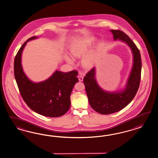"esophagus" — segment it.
<instances>
[{
    "instance_id": "1",
    "label": "esophagus",
    "mask_w": 158,
    "mask_h": 158,
    "mask_svg": "<svg viewBox=\"0 0 158 158\" xmlns=\"http://www.w3.org/2000/svg\"><path fill=\"white\" fill-rule=\"evenodd\" d=\"M77 78H78V79H79V81H83V77L81 76V75H78V76H77Z\"/></svg>"
}]
</instances>
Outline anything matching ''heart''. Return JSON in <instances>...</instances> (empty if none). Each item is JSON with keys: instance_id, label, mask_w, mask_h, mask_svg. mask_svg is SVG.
<instances>
[{"instance_id": "heart-1", "label": "heart", "mask_w": 158, "mask_h": 158, "mask_svg": "<svg viewBox=\"0 0 158 158\" xmlns=\"http://www.w3.org/2000/svg\"><path fill=\"white\" fill-rule=\"evenodd\" d=\"M93 41L94 39H85L79 41L70 48L69 51L71 55L76 58H81L83 57L89 50ZM65 59L69 64H73L74 63L73 59L71 57L65 56ZM94 62L95 56L92 52L86 54L81 60L82 66L87 69L92 68L94 65Z\"/></svg>"}]
</instances>
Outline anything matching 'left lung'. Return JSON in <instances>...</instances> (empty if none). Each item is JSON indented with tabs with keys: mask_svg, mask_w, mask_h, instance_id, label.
I'll list each match as a JSON object with an SVG mask.
<instances>
[{
	"mask_svg": "<svg viewBox=\"0 0 158 158\" xmlns=\"http://www.w3.org/2000/svg\"><path fill=\"white\" fill-rule=\"evenodd\" d=\"M114 40L127 44L132 51L133 64L125 89L118 92H107L102 90L95 79V68L86 73L83 79L85 91L91 107L102 114H109L119 111L133 100L139 89L141 79L140 53L135 44L127 34L119 30H111Z\"/></svg>",
	"mask_w": 158,
	"mask_h": 158,
	"instance_id": "1",
	"label": "left lung"
}]
</instances>
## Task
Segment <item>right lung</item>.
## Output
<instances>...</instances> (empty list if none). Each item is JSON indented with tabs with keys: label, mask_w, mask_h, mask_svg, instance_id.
<instances>
[{
	"label": "right lung",
	"mask_w": 158,
	"mask_h": 158,
	"mask_svg": "<svg viewBox=\"0 0 158 158\" xmlns=\"http://www.w3.org/2000/svg\"><path fill=\"white\" fill-rule=\"evenodd\" d=\"M37 38L34 36L28 39L15 56L14 63L15 81L22 97L32 110L44 116L58 117L64 115L70 107V95L75 84L79 81L77 77L78 73L56 71L45 81H31L22 69V53L27 42Z\"/></svg>",
	"instance_id": "add662e5"
}]
</instances>
